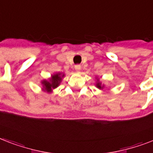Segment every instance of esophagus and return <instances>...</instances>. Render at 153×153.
<instances>
[{"instance_id":"esophagus-1","label":"esophagus","mask_w":153,"mask_h":153,"mask_svg":"<svg viewBox=\"0 0 153 153\" xmlns=\"http://www.w3.org/2000/svg\"><path fill=\"white\" fill-rule=\"evenodd\" d=\"M74 69L77 72H79L80 71V70H81V66L80 65H75L74 66Z\"/></svg>"}]
</instances>
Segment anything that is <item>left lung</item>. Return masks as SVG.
Listing matches in <instances>:
<instances>
[{"label": "left lung", "mask_w": 153, "mask_h": 153, "mask_svg": "<svg viewBox=\"0 0 153 153\" xmlns=\"http://www.w3.org/2000/svg\"><path fill=\"white\" fill-rule=\"evenodd\" d=\"M97 87H98V88H99V89H102V86H101L100 82H98V83H97Z\"/></svg>", "instance_id": "obj_1"}]
</instances>
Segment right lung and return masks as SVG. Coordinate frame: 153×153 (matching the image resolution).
Returning <instances> with one entry per match:
<instances>
[{"instance_id": "add662e5", "label": "right lung", "mask_w": 153, "mask_h": 153, "mask_svg": "<svg viewBox=\"0 0 153 153\" xmlns=\"http://www.w3.org/2000/svg\"><path fill=\"white\" fill-rule=\"evenodd\" d=\"M62 77H63V75H62ZM61 79H62V78L60 77V74H56L52 75L50 81L48 82L45 80V81L42 82V84L44 85L45 90H47L49 92V91H51V89L56 88L59 85Z\"/></svg>"}]
</instances>
